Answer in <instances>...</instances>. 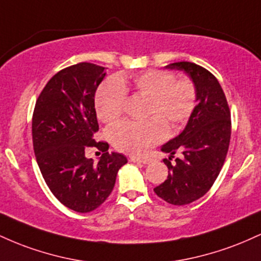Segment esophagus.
I'll list each match as a JSON object with an SVG mask.
<instances>
[{"instance_id":"obj_1","label":"esophagus","mask_w":261,"mask_h":261,"mask_svg":"<svg viewBox=\"0 0 261 261\" xmlns=\"http://www.w3.org/2000/svg\"><path fill=\"white\" fill-rule=\"evenodd\" d=\"M128 160H130L131 162H134V163H142V164H147L148 163V160H146V158L135 157V155H131Z\"/></svg>"}]
</instances>
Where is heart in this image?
<instances>
[{"label":"heart","mask_w":261,"mask_h":261,"mask_svg":"<svg viewBox=\"0 0 261 261\" xmlns=\"http://www.w3.org/2000/svg\"><path fill=\"white\" fill-rule=\"evenodd\" d=\"M148 99L147 116L142 122L122 121L110 128L109 139L114 147L131 154H145L167 137L169 124L175 128L185 124L196 104V88L189 79L175 80L168 71L148 70L124 79L110 80L95 94L97 115L106 124L121 119L126 103V91ZM155 116L153 117V115Z\"/></svg>","instance_id":"obj_1"}]
</instances>
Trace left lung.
Returning <instances> with one entry per match:
<instances>
[{"label":"left lung","instance_id":"1","mask_svg":"<svg viewBox=\"0 0 261 261\" xmlns=\"http://www.w3.org/2000/svg\"><path fill=\"white\" fill-rule=\"evenodd\" d=\"M166 68L184 71L196 88V107L184 130L162 146L169 153L163 160L169 172L153 190L172 205H188L202 197L222 169L230 141V112L222 87L210 71L193 62L180 61ZM176 151L182 153L172 165Z\"/></svg>","mask_w":261,"mask_h":261}]
</instances>
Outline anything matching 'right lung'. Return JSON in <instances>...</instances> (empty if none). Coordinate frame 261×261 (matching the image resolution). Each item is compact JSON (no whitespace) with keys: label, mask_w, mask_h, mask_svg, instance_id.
Returning <instances> with one entry per match:
<instances>
[{"label":"right lung","mask_w":261,"mask_h":261,"mask_svg":"<svg viewBox=\"0 0 261 261\" xmlns=\"http://www.w3.org/2000/svg\"><path fill=\"white\" fill-rule=\"evenodd\" d=\"M106 68L80 62L50 79L35 103L32 120L33 147L41 174L54 196L76 212H91L113 191L118 170L127 163L121 153H109V145L95 141L99 130L94 94ZM103 152L98 164L85 149Z\"/></svg>","instance_id":"1"}]
</instances>
